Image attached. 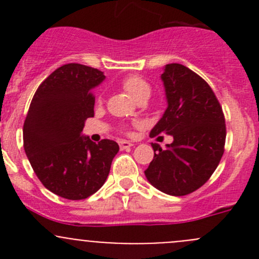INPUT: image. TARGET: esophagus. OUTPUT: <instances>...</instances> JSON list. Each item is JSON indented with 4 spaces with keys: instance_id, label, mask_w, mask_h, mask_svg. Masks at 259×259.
Masks as SVG:
<instances>
[{
    "instance_id": "esophagus-1",
    "label": "esophagus",
    "mask_w": 259,
    "mask_h": 259,
    "mask_svg": "<svg viewBox=\"0 0 259 259\" xmlns=\"http://www.w3.org/2000/svg\"><path fill=\"white\" fill-rule=\"evenodd\" d=\"M133 145H134V144H133V143H130V142H127V140H120V142H119V146H120V149H121V150L130 148V146H133Z\"/></svg>"
}]
</instances>
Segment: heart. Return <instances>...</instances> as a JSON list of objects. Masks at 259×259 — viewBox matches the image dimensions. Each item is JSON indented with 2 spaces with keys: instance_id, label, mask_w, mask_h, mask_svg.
<instances>
[{
  "instance_id": "b5f03b06",
  "label": "heart",
  "mask_w": 259,
  "mask_h": 259,
  "mask_svg": "<svg viewBox=\"0 0 259 259\" xmlns=\"http://www.w3.org/2000/svg\"><path fill=\"white\" fill-rule=\"evenodd\" d=\"M121 85L135 100H139L143 96H149L151 93V88L149 82L138 75H130L121 81Z\"/></svg>"
}]
</instances>
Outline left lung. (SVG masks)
I'll return each instance as SVG.
<instances>
[{
    "mask_svg": "<svg viewBox=\"0 0 259 259\" xmlns=\"http://www.w3.org/2000/svg\"><path fill=\"white\" fill-rule=\"evenodd\" d=\"M166 106L150 137L166 134L173 143L151 144L154 159L144 171L148 182L165 194L182 197L202 187L224 153L226 121L210 86L180 64H168L161 74Z\"/></svg>",
    "mask_w": 259,
    "mask_h": 259,
    "instance_id": "left-lung-1",
    "label": "left lung"
}]
</instances>
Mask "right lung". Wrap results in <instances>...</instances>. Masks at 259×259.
<instances>
[{
    "label": "right lung",
    "instance_id": "right-lung-1",
    "mask_svg": "<svg viewBox=\"0 0 259 259\" xmlns=\"http://www.w3.org/2000/svg\"><path fill=\"white\" fill-rule=\"evenodd\" d=\"M103 71L81 64L55 70L38 86L23 124V148L44 187L59 197L80 200L98 192L119 151L114 140L99 144L82 135L94 116L93 90Z\"/></svg>",
    "mask_w": 259,
    "mask_h": 259
}]
</instances>
